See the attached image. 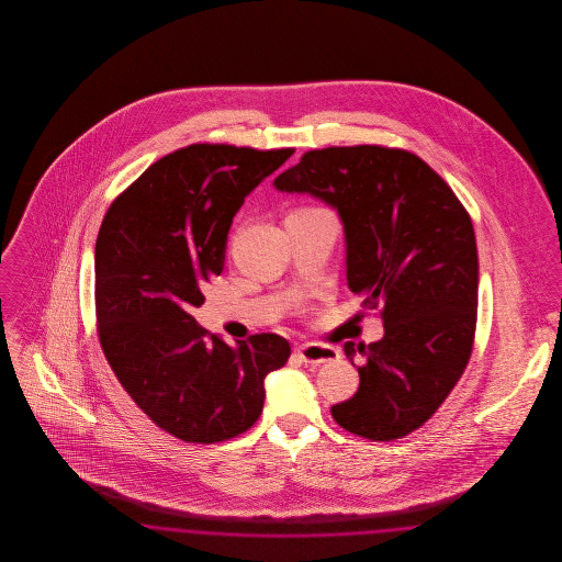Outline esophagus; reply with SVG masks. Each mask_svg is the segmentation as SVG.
I'll use <instances>...</instances> for the list:
<instances>
[{
  "mask_svg": "<svg viewBox=\"0 0 562 562\" xmlns=\"http://www.w3.org/2000/svg\"><path fill=\"white\" fill-rule=\"evenodd\" d=\"M296 353L310 367H322V364L335 362L339 358L337 349L321 346V344H303L301 348L296 349Z\"/></svg>",
  "mask_w": 562,
  "mask_h": 562,
  "instance_id": "obj_1",
  "label": "esophagus"
}]
</instances>
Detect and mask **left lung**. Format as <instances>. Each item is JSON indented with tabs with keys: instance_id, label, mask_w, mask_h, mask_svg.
<instances>
[{
	"instance_id": "1",
	"label": "left lung",
	"mask_w": 562,
	"mask_h": 562,
	"mask_svg": "<svg viewBox=\"0 0 562 562\" xmlns=\"http://www.w3.org/2000/svg\"><path fill=\"white\" fill-rule=\"evenodd\" d=\"M273 188L335 209L346 234L349 291L383 305V337L346 344L360 387L330 408L369 440L424 426L468 367L479 310V250L470 214L424 160L379 145L307 151Z\"/></svg>"
}]
</instances>
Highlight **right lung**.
<instances>
[{"mask_svg":"<svg viewBox=\"0 0 562 562\" xmlns=\"http://www.w3.org/2000/svg\"><path fill=\"white\" fill-rule=\"evenodd\" d=\"M293 149L198 143L151 164L109 209L94 248L99 337L124 390L168 434L213 445L250 428L291 346H227L191 316L223 271L244 198Z\"/></svg>","mask_w":562,"mask_h":562,"instance_id":"1","label":"right lung"}]
</instances>
